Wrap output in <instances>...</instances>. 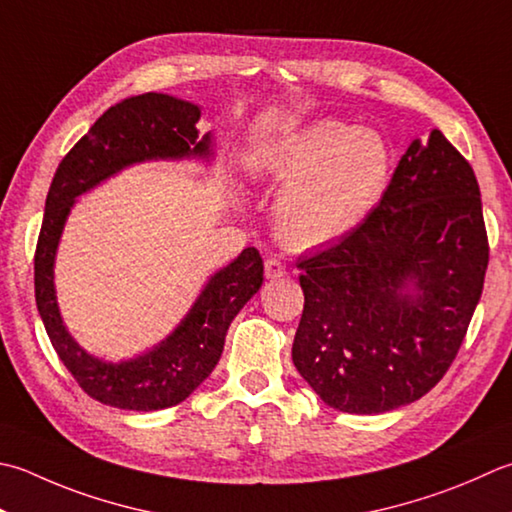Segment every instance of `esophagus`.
Segmentation results:
<instances>
[{"label":"esophagus","instance_id":"obj_1","mask_svg":"<svg viewBox=\"0 0 512 512\" xmlns=\"http://www.w3.org/2000/svg\"><path fill=\"white\" fill-rule=\"evenodd\" d=\"M286 264L284 262H279V259H266V264H264V273H266V277L268 279H279V277H284L286 275Z\"/></svg>","mask_w":512,"mask_h":512}]
</instances>
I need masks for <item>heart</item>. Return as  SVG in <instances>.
I'll return each mask as SVG.
<instances>
[{
  "mask_svg": "<svg viewBox=\"0 0 512 512\" xmlns=\"http://www.w3.org/2000/svg\"><path fill=\"white\" fill-rule=\"evenodd\" d=\"M259 182L286 184L277 226L290 244L335 242L373 213L390 179V148L370 128L322 119L259 144L248 155Z\"/></svg>",
  "mask_w": 512,
  "mask_h": 512,
  "instance_id": "1",
  "label": "heart"
}]
</instances>
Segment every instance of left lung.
<instances>
[{
	"label": "left lung",
	"mask_w": 512,
	"mask_h": 512,
	"mask_svg": "<svg viewBox=\"0 0 512 512\" xmlns=\"http://www.w3.org/2000/svg\"><path fill=\"white\" fill-rule=\"evenodd\" d=\"M293 362L342 413L424 397L457 357L479 304L488 235L473 168L435 128L399 159L353 233L297 264Z\"/></svg>",
	"instance_id": "1"
}]
</instances>
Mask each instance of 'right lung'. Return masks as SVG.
<instances>
[{
  "instance_id": "right-lung-1",
  "label": "right lung",
  "mask_w": 512,
  "mask_h": 512,
  "mask_svg": "<svg viewBox=\"0 0 512 512\" xmlns=\"http://www.w3.org/2000/svg\"><path fill=\"white\" fill-rule=\"evenodd\" d=\"M202 110L184 99L144 93L110 106L57 166L46 195L35 250V302L50 344L68 373L97 402L124 410L175 406L213 373L228 326L264 282L259 250L248 246L235 262L208 279L202 295L173 335L128 362H102L79 346L57 308L53 264L70 208L86 190L119 170L148 159L208 157L210 133L199 137Z\"/></svg>"
}]
</instances>
